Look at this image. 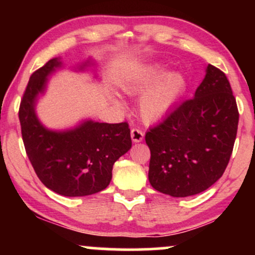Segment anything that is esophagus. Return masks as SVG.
<instances>
[{"mask_svg":"<svg viewBox=\"0 0 255 255\" xmlns=\"http://www.w3.org/2000/svg\"><path fill=\"white\" fill-rule=\"evenodd\" d=\"M130 137L134 142H140L144 140V133L140 129H137V128H133L130 130Z\"/></svg>","mask_w":255,"mask_h":255,"instance_id":"34e87169","label":"esophagus"}]
</instances>
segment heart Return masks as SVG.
I'll return each mask as SVG.
<instances>
[{
  "label": "heart",
  "instance_id": "heart-1",
  "mask_svg": "<svg viewBox=\"0 0 255 255\" xmlns=\"http://www.w3.org/2000/svg\"><path fill=\"white\" fill-rule=\"evenodd\" d=\"M120 87L127 95H139L146 90L140 99V114L146 122H156L165 118L183 95L186 79L177 72L166 74L164 66L156 64L126 78ZM113 101L122 107L119 99L114 98Z\"/></svg>",
  "mask_w": 255,
  "mask_h": 255
}]
</instances>
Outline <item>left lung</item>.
Returning a JSON list of instances; mask_svg holds the SVG:
<instances>
[{
    "label": "left lung",
    "instance_id": "obj_1",
    "mask_svg": "<svg viewBox=\"0 0 255 255\" xmlns=\"http://www.w3.org/2000/svg\"><path fill=\"white\" fill-rule=\"evenodd\" d=\"M238 125V105L229 81L209 64L194 97L146 133L151 186L175 198L206 191L229 163Z\"/></svg>",
    "mask_w": 255,
    "mask_h": 255
}]
</instances>
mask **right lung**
<instances>
[{"instance_id":"1","label":"right lung","mask_w":255,"mask_h":255,"mask_svg":"<svg viewBox=\"0 0 255 255\" xmlns=\"http://www.w3.org/2000/svg\"><path fill=\"white\" fill-rule=\"evenodd\" d=\"M95 66L90 58L74 71L85 72ZM60 68L62 61L56 57L31 75L19 109L22 140L44 186L64 197H85L109 186L114 163L131 147L130 129L127 122L101 124L92 120H84L69 129L46 128L38 119L36 105L45 93L48 78Z\"/></svg>"}]
</instances>
